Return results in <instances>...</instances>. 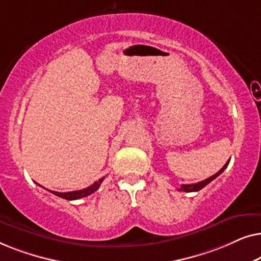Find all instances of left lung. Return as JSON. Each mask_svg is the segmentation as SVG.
I'll use <instances>...</instances> for the list:
<instances>
[{"mask_svg": "<svg viewBox=\"0 0 261 261\" xmlns=\"http://www.w3.org/2000/svg\"><path fill=\"white\" fill-rule=\"evenodd\" d=\"M228 164H229V160H228V162H227L226 164H224V166L222 167V169H221V170L219 171V172L215 173V174H213L212 177L206 178V179H204V180L198 181V183H195V184H183V185H181V187L179 188V191H184V192H194V191H199V190H201V189L204 188L205 185H208V184L210 183V181L215 179L216 177H219L220 174L222 173L224 170H226V167L228 166Z\"/></svg>", "mask_w": 261, "mask_h": 261, "instance_id": "obj_1", "label": "left lung"}]
</instances>
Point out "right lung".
<instances>
[{"label":"right lung","mask_w":261,"mask_h":261,"mask_svg":"<svg viewBox=\"0 0 261 261\" xmlns=\"http://www.w3.org/2000/svg\"><path fill=\"white\" fill-rule=\"evenodd\" d=\"M103 179H105V177L101 178V179H98L97 181H95V183L90 185V187L82 189V190L69 191V192H58V191H51V190H49V191H51L53 195L58 196V197H62L64 199H67V201H74V199H80V198L87 197V196L91 195L92 192H95L99 188V185L102 184Z\"/></svg>","instance_id":"add662e5"}]
</instances>
